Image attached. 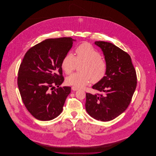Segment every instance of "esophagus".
<instances>
[{
    "label": "esophagus",
    "mask_w": 156,
    "mask_h": 156,
    "mask_svg": "<svg viewBox=\"0 0 156 156\" xmlns=\"http://www.w3.org/2000/svg\"><path fill=\"white\" fill-rule=\"evenodd\" d=\"M71 89H72L73 90H74V91L78 90L79 89L78 88H76V87H71Z\"/></svg>",
    "instance_id": "34e87169"
}]
</instances>
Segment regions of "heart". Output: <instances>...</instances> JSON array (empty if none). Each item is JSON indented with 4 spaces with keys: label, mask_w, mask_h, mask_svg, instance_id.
<instances>
[{
    "label": "heart",
    "mask_w": 156,
    "mask_h": 156,
    "mask_svg": "<svg viewBox=\"0 0 156 156\" xmlns=\"http://www.w3.org/2000/svg\"><path fill=\"white\" fill-rule=\"evenodd\" d=\"M76 56L68 52L63 57L61 68L66 74H70L77 65L80 73L68 76L66 83L77 88H83L92 82L97 83L105 77L108 71V64L102 58L100 52L89 43L79 45L76 50Z\"/></svg>",
    "instance_id": "obj_1"
}]
</instances>
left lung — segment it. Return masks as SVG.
Here are the masks:
<instances>
[{
  "label": "left lung",
  "instance_id": "obj_1",
  "mask_svg": "<svg viewBox=\"0 0 156 156\" xmlns=\"http://www.w3.org/2000/svg\"><path fill=\"white\" fill-rule=\"evenodd\" d=\"M108 64L105 77L92 86L100 94H86V111L95 119L110 121L126 110L137 86L136 72L130 56L115 45L95 41Z\"/></svg>",
  "mask_w": 156,
  "mask_h": 156
}]
</instances>
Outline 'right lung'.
<instances>
[{"label":"right lung","mask_w":156,"mask_h":156,"mask_svg":"<svg viewBox=\"0 0 156 156\" xmlns=\"http://www.w3.org/2000/svg\"><path fill=\"white\" fill-rule=\"evenodd\" d=\"M73 41L71 37L47 39L24 55L17 85L23 104L36 119L50 120L62 111L71 87H59L64 80L61 62ZM54 86L58 88L54 90Z\"/></svg>","instance_id":"add662e5"}]
</instances>
